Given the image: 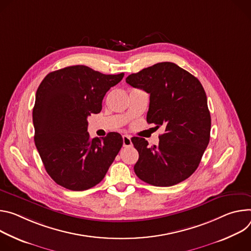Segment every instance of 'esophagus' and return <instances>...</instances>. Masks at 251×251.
Returning <instances> with one entry per match:
<instances>
[{
	"label": "esophagus",
	"instance_id": "34e87169",
	"mask_svg": "<svg viewBox=\"0 0 251 251\" xmlns=\"http://www.w3.org/2000/svg\"><path fill=\"white\" fill-rule=\"evenodd\" d=\"M123 143H124V147L125 148H128V147L132 146L131 141H130V136L127 135V134L123 135Z\"/></svg>",
	"mask_w": 251,
	"mask_h": 251
}]
</instances>
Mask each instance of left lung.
Instances as JSON below:
<instances>
[{
  "label": "left lung",
  "instance_id": "left-lung-1",
  "mask_svg": "<svg viewBox=\"0 0 251 251\" xmlns=\"http://www.w3.org/2000/svg\"><path fill=\"white\" fill-rule=\"evenodd\" d=\"M126 81L150 94L147 122L165 127L157 146L150 148L145 138H131L140 155L135 175L154 186L185 180L197 171L210 137V113L201 81L170 62L131 74Z\"/></svg>",
  "mask_w": 251,
  "mask_h": 251
}]
</instances>
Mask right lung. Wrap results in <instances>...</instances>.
Segmentation results:
<instances>
[{
	"label": "right lung",
	"mask_w": 251,
	"mask_h": 251,
	"mask_svg": "<svg viewBox=\"0 0 251 251\" xmlns=\"http://www.w3.org/2000/svg\"><path fill=\"white\" fill-rule=\"evenodd\" d=\"M124 75L78 65L51 72L42 80L33 109L34 140L55 183L81 191L104 177L123 147V137L108 132L101 140H91L88 117L100 113L104 95Z\"/></svg>",
	"instance_id": "right-lung-1"
}]
</instances>
